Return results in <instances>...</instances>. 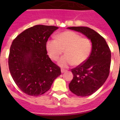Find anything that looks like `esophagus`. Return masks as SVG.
I'll list each match as a JSON object with an SVG mask.
<instances>
[{"mask_svg": "<svg viewBox=\"0 0 120 120\" xmlns=\"http://www.w3.org/2000/svg\"><path fill=\"white\" fill-rule=\"evenodd\" d=\"M67 70L65 69H61V73H65V72H66Z\"/></svg>", "mask_w": 120, "mask_h": 120, "instance_id": "esophagus-1", "label": "esophagus"}]
</instances>
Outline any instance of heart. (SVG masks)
<instances>
[{
	"label": "heart",
	"instance_id": "heart-1",
	"mask_svg": "<svg viewBox=\"0 0 120 120\" xmlns=\"http://www.w3.org/2000/svg\"><path fill=\"white\" fill-rule=\"evenodd\" d=\"M46 50L50 58L57 61L63 53L58 64L62 67L69 65H79L84 63L91 52L92 44L88 38L82 37L74 31H65L56 36V40L50 39L46 43Z\"/></svg>",
	"mask_w": 120,
	"mask_h": 120
}]
</instances>
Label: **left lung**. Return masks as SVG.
<instances>
[{"mask_svg":"<svg viewBox=\"0 0 120 120\" xmlns=\"http://www.w3.org/2000/svg\"><path fill=\"white\" fill-rule=\"evenodd\" d=\"M80 32L91 40L92 50L84 63L71 69L73 78L70 90L77 96L85 97L97 91L109 76L111 67V50L102 36L88 27H69Z\"/></svg>","mask_w":120,"mask_h":120,"instance_id":"1","label":"left lung"}]
</instances>
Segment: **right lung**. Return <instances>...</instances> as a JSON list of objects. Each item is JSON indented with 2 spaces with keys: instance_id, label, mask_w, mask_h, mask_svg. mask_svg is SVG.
<instances>
[{
  "instance_id": "right-lung-1",
  "label": "right lung",
  "mask_w": 120,
  "mask_h": 120,
  "mask_svg": "<svg viewBox=\"0 0 120 120\" xmlns=\"http://www.w3.org/2000/svg\"><path fill=\"white\" fill-rule=\"evenodd\" d=\"M58 28L35 25L20 34L11 45L9 71L18 87L29 96L45 93L61 75V68L51 61L46 50L49 38Z\"/></svg>"
}]
</instances>
